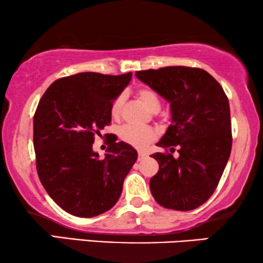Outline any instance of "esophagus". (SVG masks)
<instances>
[{
    "label": "esophagus",
    "mask_w": 263,
    "mask_h": 263,
    "mask_svg": "<svg viewBox=\"0 0 263 263\" xmlns=\"http://www.w3.org/2000/svg\"><path fill=\"white\" fill-rule=\"evenodd\" d=\"M147 158V154L143 153V152H139V161H141L143 159H146Z\"/></svg>",
    "instance_id": "34e87169"
}]
</instances>
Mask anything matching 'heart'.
Returning <instances> with one entry per match:
<instances>
[{
    "instance_id": "heart-1",
    "label": "heart",
    "mask_w": 263,
    "mask_h": 263,
    "mask_svg": "<svg viewBox=\"0 0 263 263\" xmlns=\"http://www.w3.org/2000/svg\"><path fill=\"white\" fill-rule=\"evenodd\" d=\"M138 96L142 103L152 111H158L160 109V98L153 89L149 87H140L138 89ZM124 104V95H118L116 98L114 99L112 104H111L110 112L111 116L114 118H118L121 115L122 107ZM118 135L122 141H124L128 145L136 148L143 149L149 145L153 140L157 138V130L153 128L146 127V125H138V124H125L122 125L118 130Z\"/></svg>"
}]
</instances>
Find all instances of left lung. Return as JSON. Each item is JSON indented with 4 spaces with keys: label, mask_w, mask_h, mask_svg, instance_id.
<instances>
[{
    "label": "left lung",
    "mask_w": 263,
    "mask_h": 263,
    "mask_svg": "<svg viewBox=\"0 0 263 263\" xmlns=\"http://www.w3.org/2000/svg\"><path fill=\"white\" fill-rule=\"evenodd\" d=\"M171 104L172 123L152 154L159 171L149 181L154 200L168 210L192 211L217 189L232 147L229 99L201 68L164 67L136 71ZM176 146L178 158L171 154Z\"/></svg>",
    "instance_id": "8db88e82"
}]
</instances>
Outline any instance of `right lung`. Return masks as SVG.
<instances>
[{
  "mask_svg": "<svg viewBox=\"0 0 263 263\" xmlns=\"http://www.w3.org/2000/svg\"><path fill=\"white\" fill-rule=\"evenodd\" d=\"M132 79L79 73L52 82L33 117L35 166L43 186L63 211L96 217L120 199L138 152L116 139L104 159L92 149L95 136L111 122L110 107Z\"/></svg>",
  "mask_w": 263,
  "mask_h": 263,
  "instance_id": "obj_1",
  "label": "right lung"
}]
</instances>
